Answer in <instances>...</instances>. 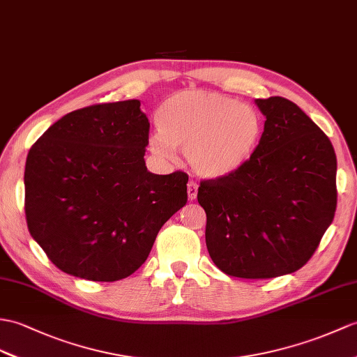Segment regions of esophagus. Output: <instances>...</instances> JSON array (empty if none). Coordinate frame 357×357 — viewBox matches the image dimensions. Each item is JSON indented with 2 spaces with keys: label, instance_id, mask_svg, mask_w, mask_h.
<instances>
[{
  "label": "esophagus",
  "instance_id": "esophagus-1",
  "mask_svg": "<svg viewBox=\"0 0 357 357\" xmlns=\"http://www.w3.org/2000/svg\"><path fill=\"white\" fill-rule=\"evenodd\" d=\"M197 184L196 182H193V181H190L188 184H187V195H188V199L190 201H195L196 199V196H197Z\"/></svg>",
  "mask_w": 357,
  "mask_h": 357
}]
</instances>
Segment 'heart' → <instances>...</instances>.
Segmentation results:
<instances>
[{"label": "heart", "mask_w": 357, "mask_h": 357, "mask_svg": "<svg viewBox=\"0 0 357 357\" xmlns=\"http://www.w3.org/2000/svg\"><path fill=\"white\" fill-rule=\"evenodd\" d=\"M160 134L149 139L158 158L172 160L175 149L185 152L199 176L234 175L251 160L261 134L254 107L208 91H179L165 98L156 115Z\"/></svg>", "instance_id": "b5f03b06"}]
</instances>
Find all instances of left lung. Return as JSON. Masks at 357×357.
<instances>
[{
  "label": "left lung",
  "instance_id": "left-lung-1",
  "mask_svg": "<svg viewBox=\"0 0 357 357\" xmlns=\"http://www.w3.org/2000/svg\"><path fill=\"white\" fill-rule=\"evenodd\" d=\"M266 117L242 169L202 181L205 242L231 277L273 278L310 260L336 211V155L328 137L294 102L257 98Z\"/></svg>",
  "mask_w": 357,
  "mask_h": 357
}]
</instances>
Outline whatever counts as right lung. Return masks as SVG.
<instances>
[{"label": "right lung", "mask_w": 357, "mask_h": 357, "mask_svg": "<svg viewBox=\"0 0 357 357\" xmlns=\"http://www.w3.org/2000/svg\"><path fill=\"white\" fill-rule=\"evenodd\" d=\"M139 100L82 107L31 146L24 172L31 237L56 268L91 281L129 277L187 204L184 172L146 167L151 123Z\"/></svg>", "instance_id": "add662e5"}]
</instances>
